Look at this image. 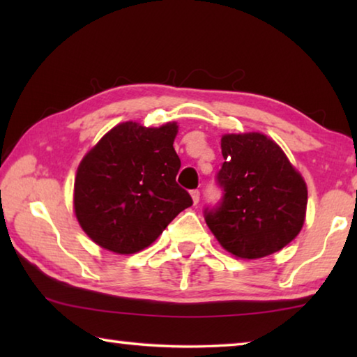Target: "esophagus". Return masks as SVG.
Wrapping results in <instances>:
<instances>
[{
  "mask_svg": "<svg viewBox=\"0 0 357 357\" xmlns=\"http://www.w3.org/2000/svg\"><path fill=\"white\" fill-rule=\"evenodd\" d=\"M190 197H192V200H193V204H197L198 202H200V190H192L190 192Z\"/></svg>",
  "mask_w": 357,
  "mask_h": 357,
  "instance_id": "1",
  "label": "esophagus"
}]
</instances>
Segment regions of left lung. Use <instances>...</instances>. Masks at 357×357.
I'll use <instances>...</instances> for the list:
<instances>
[{
    "mask_svg": "<svg viewBox=\"0 0 357 357\" xmlns=\"http://www.w3.org/2000/svg\"><path fill=\"white\" fill-rule=\"evenodd\" d=\"M222 198L204 209L211 231L239 258H263L298 236L307 185L279 144L258 132L222 137Z\"/></svg>",
    "mask_w": 357,
    "mask_h": 357,
    "instance_id": "obj_1",
    "label": "left lung"
}]
</instances>
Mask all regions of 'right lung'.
<instances>
[{
  "mask_svg": "<svg viewBox=\"0 0 357 357\" xmlns=\"http://www.w3.org/2000/svg\"><path fill=\"white\" fill-rule=\"evenodd\" d=\"M176 123L143 128L123 123L83 157L74 208L83 231L121 255L153 244L192 197L176 183L181 160L173 148Z\"/></svg>",
  "mask_w": 357,
  "mask_h": 357,
  "instance_id": "add662e5",
  "label": "right lung"
}]
</instances>
